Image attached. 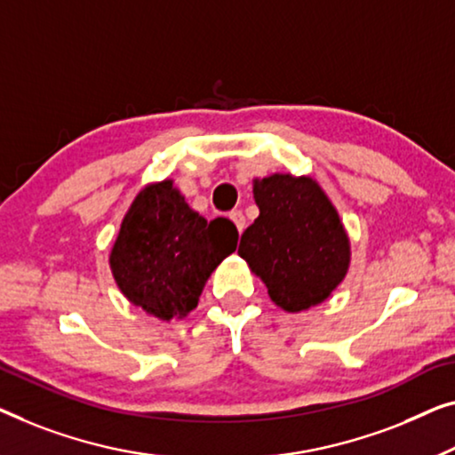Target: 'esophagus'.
I'll return each mask as SVG.
<instances>
[{"instance_id": "esophagus-1", "label": "esophagus", "mask_w": 455, "mask_h": 455, "mask_svg": "<svg viewBox=\"0 0 455 455\" xmlns=\"http://www.w3.org/2000/svg\"><path fill=\"white\" fill-rule=\"evenodd\" d=\"M228 219L235 222V227H236V228H239V233H241V230H243V228H245V216H243V212H241V210H233V212H230V214H228Z\"/></svg>"}]
</instances>
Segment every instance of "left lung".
Here are the masks:
<instances>
[{
  "instance_id": "left-lung-1",
  "label": "left lung",
  "mask_w": 455,
  "mask_h": 455,
  "mask_svg": "<svg viewBox=\"0 0 455 455\" xmlns=\"http://www.w3.org/2000/svg\"><path fill=\"white\" fill-rule=\"evenodd\" d=\"M259 216L241 235L239 255L280 309L307 311L323 303L350 266L344 225L311 177L274 172L255 179Z\"/></svg>"
}]
</instances>
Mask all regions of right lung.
<instances>
[{"instance_id": "right-lung-1", "label": "right lung", "mask_w": 455, "mask_h": 455, "mask_svg": "<svg viewBox=\"0 0 455 455\" xmlns=\"http://www.w3.org/2000/svg\"><path fill=\"white\" fill-rule=\"evenodd\" d=\"M228 219L206 220L171 179L140 191L108 255L113 278L132 305L163 322L194 311L204 284L236 249Z\"/></svg>"}]
</instances>
